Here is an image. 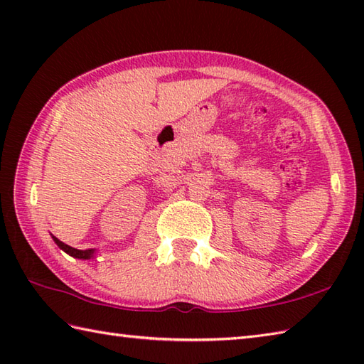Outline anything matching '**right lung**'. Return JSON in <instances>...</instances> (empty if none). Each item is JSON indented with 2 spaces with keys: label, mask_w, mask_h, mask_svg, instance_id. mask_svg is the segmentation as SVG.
<instances>
[{
  "label": "right lung",
  "mask_w": 364,
  "mask_h": 364,
  "mask_svg": "<svg viewBox=\"0 0 364 364\" xmlns=\"http://www.w3.org/2000/svg\"><path fill=\"white\" fill-rule=\"evenodd\" d=\"M51 237H53V241L56 242V245L59 247L60 250H64L67 255H70V257H73V258H78V259H92V258L95 257V250H94V249H90V250H78V249H73V247H70V245L64 244L63 241H59V239L54 237L53 235H51Z\"/></svg>",
  "instance_id": "add662e5"
}]
</instances>
